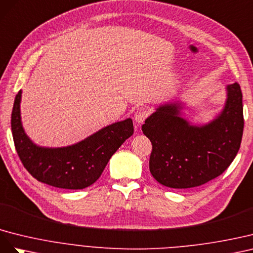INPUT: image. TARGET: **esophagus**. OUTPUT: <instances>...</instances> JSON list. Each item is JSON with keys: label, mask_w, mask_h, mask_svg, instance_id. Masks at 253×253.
<instances>
[{"label": "esophagus", "mask_w": 253, "mask_h": 253, "mask_svg": "<svg viewBox=\"0 0 253 253\" xmlns=\"http://www.w3.org/2000/svg\"><path fill=\"white\" fill-rule=\"evenodd\" d=\"M149 114L150 111L147 108H138V110L134 113V120L138 124H142V123L149 117Z\"/></svg>", "instance_id": "34e87169"}]
</instances>
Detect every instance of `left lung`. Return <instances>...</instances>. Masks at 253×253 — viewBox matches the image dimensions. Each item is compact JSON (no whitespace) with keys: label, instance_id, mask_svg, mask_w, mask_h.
I'll list each match as a JSON object with an SVG mask.
<instances>
[{"label":"left lung","instance_id":"8db88e82","mask_svg":"<svg viewBox=\"0 0 253 253\" xmlns=\"http://www.w3.org/2000/svg\"><path fill=\"white\" fill-rule=\"evenodd\" d=\"M221 112L205 125H192L181 117V103L159 106L145 120L142 131L153 150L149 170L159 183L190 189L218 177L240 149L243 130V94L237 83L227 85Z\"/></svg>","mask_w":253,"mask_h":253}]
</instances>
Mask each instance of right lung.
<instances>
[{
	"instance_id": "obj_1",
	"label": "right lung",
	"mask_w": 253,
	"mask_h": 253,
	"mask_svg": "<svg viewBox=\"0 0 253 253\" xmlns=\"http://www.w3.org/2000/svg\"><path fill=\"white\" fill-rule=\"evenodd\" d=\"M22 91L14 98L11 132L21 162L40 182L67 190H82L102 175L112 155L133 134L131 119L113 123L73 145L38 146L28 138L21 122Z\"/></svg>"
}]
</instances>
